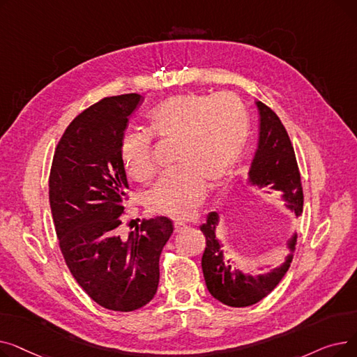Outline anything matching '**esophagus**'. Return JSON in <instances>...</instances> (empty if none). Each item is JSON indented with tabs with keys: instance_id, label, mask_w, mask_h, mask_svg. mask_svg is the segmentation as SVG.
<instances>
[{
	"instance_id": "1",
	"label": "esophagus",
	"mask_w": 357,
	"mask_h": 357,
	"mask_svg": "<svg viewBox=\"0 0 357 357\" xmlns=\"http://www.w3.org/2000/svg\"><path fill=\"white\" fill-rule=\"evenodd\" d=\"M174 227H175V233H179V231H182L183 229H186V224L182 222V221H175V222H174Z\"/></svg>"
}]
</instances>
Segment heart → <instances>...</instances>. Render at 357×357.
<instances>
[{"mask_svg": "<svg viewBox=\"0 0 357 357\" xmlns=\"http://www.w3.org/2000/svg\"><path fill=\"white\" fill-rule=\"evenodd\" d=\"M149 124L153 136L178 142L175 165L179 167L163 174L147 192L149 207L172 218L191 215L205 198L207 183L218 186L230 176L250 131L246 107L229 92L166 98L150 111ZM120 156L131 178L152 176L155 162L149 135H127Z\"/></svg>", "mask_w": 357, "mask_h": 357, "instance_id": "obj_1", "label": "heart"}]
</instances>
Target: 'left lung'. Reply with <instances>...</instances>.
<instances>
[{
	"mask_svg": "<svg viewBox=\"0 0 357 357\" xmlns=\"http://www.w3.org/2000/svg\"><path fill=\"white\" fill-rule=\"evenodd\" d=\"M256 105L260 128L257 150L249 171V182L259 188L282 192L287 207L299 217L304 207V194L291 139L282 121L268 105L260 101H256ZM218 222L220 215L213 211L199 227L207 241L201 260L205 284L210 294L222 304L229 307L253 305L269 295L288 272L296 245V233L288 241L291 253L282 265L268 273L252 276L236 269L230 260H224L226 255H222V245L215 236Z\"/></svg>",
	"mask_w": 357,
	"mask_h": 357,
	"instance_id": "left-lung-1",
	"label": "left lung"
}]
</instances>
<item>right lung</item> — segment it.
<instances>
[{
  "label": "right lung",
  "mask_w": 357,
  "mask_h": 357,
  "mask_svg": "<svg viewBox=\"0 0 357 357\" xmlns=\"http://www.w3.org/2000/svg\"><path fill=\"white\" fill-rule=\"evenodd\" d=\"M139 93L108 97L84 109L54 150L49 201L66 265L98 305L128 312L153 299L159 257L174 233L167 217L143 220L127 238L119 229L127 198L120 147Z\"/></svg>",
  "instance_id": "right-lung-1"
}]
</instances>
